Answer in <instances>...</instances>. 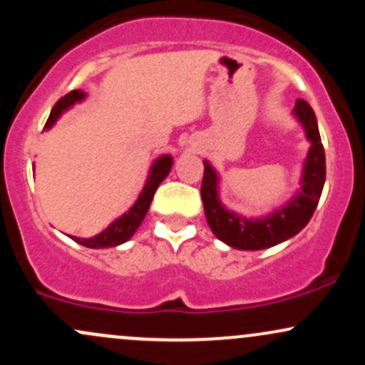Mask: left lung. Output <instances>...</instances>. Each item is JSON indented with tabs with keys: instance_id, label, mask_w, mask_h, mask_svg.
Returning a JSON list of instances; mask_svg holds the SVG:
<instances>
[{
	"instance_id": "obj_1",
	"label": "left lung",
	"mask_w": 365,
	"mask_h": 365,
	"mask_svg": "<svg viewBox=\"0 0 365 365\" xmlns=\"http://www.w3.org/2000/svg\"><path fill=\"white\" fill-rule=\"evenodd\" d=\"M293 118L303 128L307 142L310 143L302 164L299 189L267 215L244 216L228 210L220 199V173L204 159L201 187L204 215L211 232L227 246L242 251L267 250L294 237L310 222L326 182V154L320 142L317 118L305 100H296Z\"/></svg>"
}]
</instances>
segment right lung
<instances>
[{
	"instance_id": "add662e5",
	"label": "right lung",
	"mask_w": 365,
	"mask_h": 365,
	"mask_svg": "<svg viewBox=\"0 0 365 365\" xmlns=\"http://www.w3.org/2000/svg\"><path fill=\"white\" fill-rule=\"evenodd\" d=\"M88 97L86 91L83 90H74L71 93H67L66 97H62L55 103V107L50 112V118L45 124V130H50V128L55 126V123L62 118L63 112H67L76 103L85 102V98ZM171 168H173V155L171 154H163L159 158H155L152 161L149 173H147L145 178V185H143L142 192L138 194L137 201L133 202V206L123 213L121 216L114 220L109 227L103 228L102 232L93 237H76V235H71L72 241H76L81 246L91 247V250H100V247H115L121 246L126 241H130L133 237L135 232L138 230V227L142 225L143 218H145L147 211H149L152 199H154L155 190L158 187L161 185V182L170 175Z\"/></svg>"
}]
</instances>
